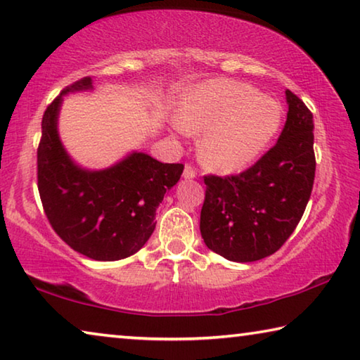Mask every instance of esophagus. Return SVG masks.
<instances>
[{
  "label": "esophagus",
  "mask_w": 360,
  "mask_h": 360,
  "mask_svg": "<svg viewBox=\"0 0 360 360\" xmlns=\"http://www.w3.org/2000/svg\"><path fill=\"white\" fill-rule=\"evenodd\" d=\"M194 176H196V170H194V169L190 166V164H186L185 170H184V179L191 180V179H194Z\"/></svg>",
  "instance_id": "34e87169"
}]
</instances>
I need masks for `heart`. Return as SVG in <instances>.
<instances>
[{"mask_svg":"<svg viewBox=\"0 0 360 360\" xmlns=\"http://www.w3.org/2000/svg\"><path fill=\"white\" fill-rule=\"evenodd\" d=\"M282 107L249 84L210 79L188 94L180 111V129L204 132L199 158L205 167L233 174L249 167L278 135Z\"/></svg>","mask_w":360,"mask_h":360,"instance_id":"heart-1","label":"heart"}]
</instances>
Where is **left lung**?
Segmentation results:
<instances>
[{"instance_id": "obj_1", "label": "left lung", "mask_w": 360, "mask_h": 360, "mask_svg": "<svg viewBox=\"0 0 360 360\" xmlns=\"http://www.w3.org/2000/svg\"><path fill=\"white\" fill-rule=\"evenodd\" d=\"M287 121L273 148L238 175H205L201 236L229 262H257L278 252L302 220L313 191V113L285 91Z\"/></svg>"}]
</instances>
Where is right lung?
Here are the masks:
<instances>
[{
  "label": "right lung",
  "mask_w": 360,
  "mask_h": 360,
  "mask_svg": "<svg viewBox=\"0 0 360 360\" xmlns=\"http://www.w3.org/2000/svg\"><path fill=\"white\" fill-rule=\"evenodd\" d=\"M91 89L92 79L86 76L46 108L38 190L47 220L63 243L92 260L115 262L134 255L150 239L158 205L180 180L184 164H164L137 151L103 170L75 164L58 139V111L68 92Z\"/></svg>",
  "instance_id": "right-lung-1"
}]
</instances>
